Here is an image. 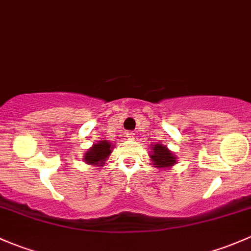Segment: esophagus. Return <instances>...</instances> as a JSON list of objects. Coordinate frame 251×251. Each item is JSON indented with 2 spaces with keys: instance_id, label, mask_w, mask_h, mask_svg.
Here are the masks:
<instances>
[{
  "instance_id": "esophagus-1",
  "label": "esophagus",
  "mask_w": 251,
  "mask_h": 251,
  "mask_svg": "<svg viewBox=\"0 0 251 251\" xmlns=\"http://www.w3.org/2000/svg\"><path fill=\"white\" fill-rule=\"evenodd\" d=\"M126 138L129 139V140H133V139H135V133H133V131H126Z\"/></svg>"
}]
</instances>
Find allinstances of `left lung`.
<instances>
[{"label":"left lung","instance_id":"8db88e82","mask_svg":"<svg viewBox=\"0 0 251 251\" xmlns=\"http://www.w3.org/2000/svg\"><path fill=\"white\" fill-rule=\"evenodd\" d=\"M152 151L150 154L152 164L156 168H170L176 163V156L167 149V146H163L162 144L151 145Z\"/></svg>","mask_w":251,"mask_h":251}]
</instances>
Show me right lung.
Segmentation results:
<instances>
[{"mask_svg":"<svg viewBox=\"0 0 251 251\" xmlns=\"http://www.w3.org/2000/svg\"><path fill=\"white\" fill-rule=\"evenodd\" d=\"M113 146L107 140L99 141V143L94 144L84 154L83 161L87 164L92 165H102L105 161L108 158V156L112 152Z\"/></svg>","mask_w":251,"mask_h":251,"instance_id":"obj_1","label":"right lung"}]
</instances>
